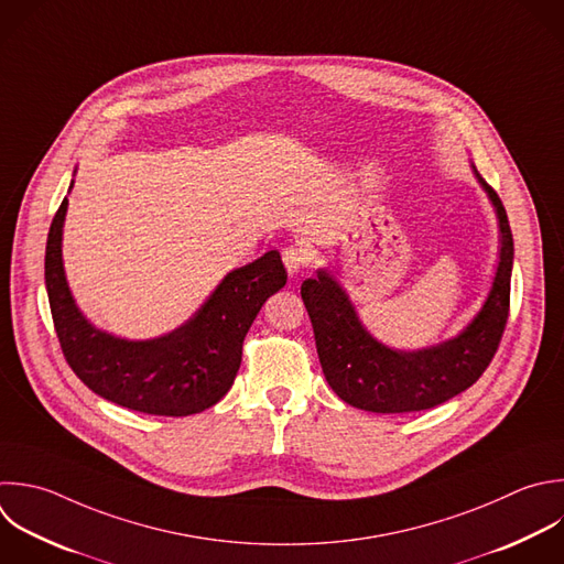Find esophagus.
<instances>
[{"mask_svg":"<svg viewBox=\"0 0 564 564\" xmlns=\"http://www.w3.org/2000/svg\"><path fill=\"white\" fill-rule=\"evenodd\" d=\"M282 260H284V267L289 271V275H297L306 264H308V251L300 245H291L282 251Z\"/></svg>","mask_w":564,"mask_h":564,"instance_id":"1","label":"esophagus"}]
</instances>
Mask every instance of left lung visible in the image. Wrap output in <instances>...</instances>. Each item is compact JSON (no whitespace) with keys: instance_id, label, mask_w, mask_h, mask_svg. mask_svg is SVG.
Masks as SVG:
<instances>
[{"instance_id":"obj_1","label":"left lung","mask_w":564,"mask_h":564,"mask_svg":"<svg viewBox=\"0 0 564 564\" xmlns=\"http://www.w3.org/2000/svg\"><path fill=\"white\" fill-rule=\"evenodd\" d=\"M471 172L494 205L500 253L480 311L456 337L419 350L390 348L366 330L348 293L326 269L302 282L324 377L348 405L381 414L427 410L467 390L489 366L509 315L513 238L498 194L474 165Z\"/></svg>"}]
</instances>
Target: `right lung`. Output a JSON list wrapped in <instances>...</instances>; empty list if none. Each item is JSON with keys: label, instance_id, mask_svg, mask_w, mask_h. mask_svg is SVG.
Segmentation results:
<instances>
[{"label": "right lung", "instance_id": "right-lung-1", "mask_svg": "<svg viewBox=\"0 0 564 564\" xmlns=\"http://www.w3.org/2000/svg\"><path fill=\"white\" fill-rule=\"evenodd\" d=\"M66 212L68 198L48 234L46 291L75 375L99 397L145 414L187 416L216 405L238 375L242 341L256 315L286 284L280 253L267 251L227 273L205 304L172 333L126 339L90 324L70 293L62 258Z\"/></svg>", "mask_w": 564, "mask_h": 564}]
</instances>
